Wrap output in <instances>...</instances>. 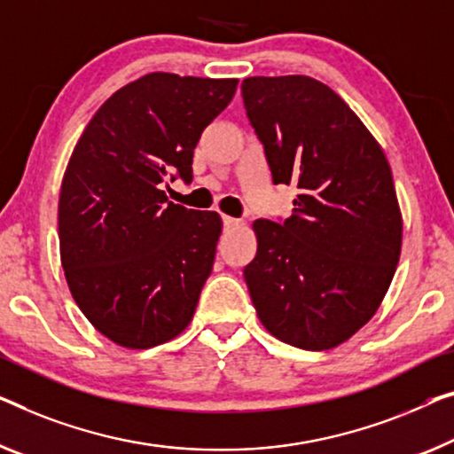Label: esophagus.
I'll return each instance as SVG.
<instances>
[{"mask_svg": "<svg viewBox=\"0 0 454 454\" xmlns=\"http://www.w3.org/2000/svg\"><path fill=\"white\" fill-rule=\"evenodd\" d=\"M222 222H224V230H232L236 226H240V220L230 218V215H222Z\"/></svg>", "mask_w": 454, "mask_h": 454, "instance_id": "obj_1", "label": "esophagus"}]
</instances>
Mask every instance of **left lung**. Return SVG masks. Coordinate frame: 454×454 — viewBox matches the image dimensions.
I'll return each mask as SVG.
<instances>
[{"label": "left lung", "instance_id": "8db88e82", "mask_svg": "<svg viewBox=\"0 0 454 454\" xmlns=\"http://www.w3.org/2000/svg\"><path fill=\"white\" fill-rule=\"evenodd\" d=\"M242 99L273 184L300 189L289 218L253 224L250 300L279 340L334 348L373 317L400 261L389 162L344 99L312 77H248Z\"/></svg>", "mask_w": 454, "mask_h": 454}]
</instances>
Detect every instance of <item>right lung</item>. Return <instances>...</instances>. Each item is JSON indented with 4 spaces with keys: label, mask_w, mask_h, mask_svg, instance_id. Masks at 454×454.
Returning a JSON list of instances; mask_svg holds the SVG:
<instances>
[{
    "label": "right lung",
    "mask_w": 454,
    "mask_h": 454,
    "mask_svg": "<svg viewBox=\"0 0 454 454\" xmlns=\"http://www.w3.org/2000/svg\"><path fill=\"white\" fill-rule=\"evenodd\" d=\"M236 85L148 73L99 107L71 154L60 262L81 312L120 347H157L192 322L222 220L173 204L162 187L193 179V148Z\"/></svg>",
    "instance_id": "obj_1"
}]
</instances>
